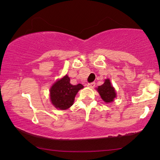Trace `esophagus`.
<instances>
[{
	"label": "esophagus",
	"instance_id": "34e87169",
	"mask_svg": "<svg viewBox=\"0 0 160 160\" xmlns=\"http://www.w3.org/2000/svg\"><path fill=\"white\" fill-rule=\"evenodd\" d=\"M94 86H95V82H94L88 84V87H89V88H94Z\"/></svg>",
	"mask_w": 160,
	"mask_h": 160
}]
</instances>
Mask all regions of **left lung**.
Instances as JSON below:
<instances>
[{
    "mask_svg": "<svg viewBox=\"0 0 160 160\" xmlns=\"http://www.w3.org/2000/svg\"><path fill=\"white\" fill-rule=\"evenodd\" d=\"M97 90L101 96L103 101L106 103H110L113 101L116 97L115 89L111 84L109 79L105 80L103 85L99 86L97 88Z\"/></svg>",
    "mask_w": 160,
    "mask_h": 160,
    "instance_id": "1",
    "label": "left lung"
}]
</instances>
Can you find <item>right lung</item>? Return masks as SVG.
I'll list each match as a JSON object with an SVG mask.
<instances>
[{"instance_id":"add662e5","label":"right lung","mask_w":160,"mask_h":160,"mask_svg":"<svg viewBox=\"0 0 160 160\" xmlns=\"http://www.w3.org/2000/svg\"><path fill=\"white\" fill-rule=\"evenodd\" d=\"M70 78L65 75L53 84L50 89L51 103L56 109L66 110L73 104L75 95L78 91L84 88L81 84L72 85Z\"/></svg>"}]
</instances>
